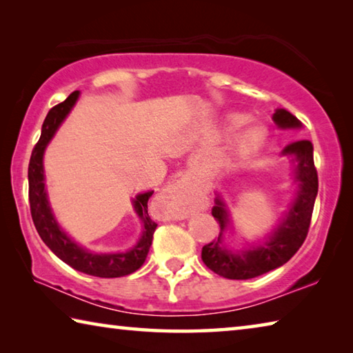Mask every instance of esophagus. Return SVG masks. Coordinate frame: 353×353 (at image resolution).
<instances>
[{
  "label": "esophagus",
  "mask_w": 353,
  "mask_h": 353,
  "mask_svg": "<svg viewBox=\"0 0 353 353\" xmlns=\"http://www.w3.org/2000/svg\"><path fill=\"white\" fill-rule=\"evenodd\" d=\"M161 201L165 206L169 217L173 220L186 219L194 209L192 196H190L188 184L183 180L170 184L161 195Z\"/></svg>",
  "instance_id": "34e87169"
}]
</instances>
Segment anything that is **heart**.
<instances>
[{"mask_svg":"<svg viewBox=\"0 0 353 353\" xmlns=\"http://www.w3.org/2000/svg\"><path fill=\"white\" fill-rule=\"evenodd\" d=\"M250 117L246 114H230L226 119V132H234L240 127H243L245 123H248ZM265 141V133L262 128L259 127H251L246 128L245 132L239 134V138L236 141V153L239 157H248V154H252L257 152L261 145Z\"/></svg>","mask_w":353,"mask_h":353,"instance_id":"obj_1","label":"heart"}]
</instances>
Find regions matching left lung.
Listing matches in <instances>:
<instances>
[{
	"mask_svg": "<svg viewBox=\"0 0 353 353\" xmlns=\"http://www.w3.org/2000/svg\"><path fill=\"white\" fill-rule=\"evenodd\" d=\"M274 122L281 128H298L301 122L287 110H277L273 114ZM283 154L296 158V180L299 181L298 196L290 208L279 228L267 242L252 250L231 252L221 246V234L228 226L225 203L215 200L212 215L220 225L219 240L203 246L201 259L209 270L226 279H252L282 267L292 259L304 243L310 228L314 200L318 195V172L313 161V145L310 141H298L285 147Z\"/></svg>",
	"mask_w": 353,
	"mask_h": 353,
	"instance_id": "8db88e82",
	"label": "left lung"
}]
</instances>
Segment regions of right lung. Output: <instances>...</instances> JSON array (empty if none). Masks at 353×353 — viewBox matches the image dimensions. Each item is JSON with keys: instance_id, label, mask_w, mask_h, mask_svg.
I'll return each mask as SVG.
<instances>
[{"instance_id": "right-lung-1", "label": "right lung", "mask_w": 353, "mask_h": 353, "mask_svg": "<svg viewBox=\"0 0 353 353\" xmlns=\"http://www.w3.org/2000/svg\"><path fill=\"white\" fill-rule=\"evenodd\" d=\"M79 97V91L71 92L63 102L55 105L46 116L41 127L40 139L37 142L32 154H30L28 178H29V205L30 215L43 242L51 250L55 256L61 259L65 263L70 265L80 273L96 276V277H122L134 273L136 270L142 267L145 257L150 250L153 232L157 230V223L148 217L147 203L153 192L141 194L136 196L134 209L141 220L144 221V231L139 242L127 252H116V254H94V252L85 251L80 248L66 234L60 230L57 221L49 208L45 190V176H43V153L52 139L54 133L66 114L70 113L72 105L76 103Z\"/></svg>"}]
</instances>
